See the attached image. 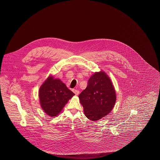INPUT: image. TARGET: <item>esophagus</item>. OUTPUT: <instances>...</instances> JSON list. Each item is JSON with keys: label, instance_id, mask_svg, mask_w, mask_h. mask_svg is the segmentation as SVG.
I'll return each instance as SVG.
<instances>
[{"label": "esophagus", "instance_id": "34e87169", "mask_svg": "<svg viewBox=\"0 0 160 160\" xmlns=\"http://www.w3.org/2000/svg\"><path fill=\"white\" fill-rule=\"evenodd\" d=\"M72 92H74L76 95H78L79 93V92L78 90H75V89H73V90H72Z\"/></svg>", "mask_w": 160, "mask_h": 160}]
</instances>
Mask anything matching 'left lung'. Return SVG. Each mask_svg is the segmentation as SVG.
I'll return each mask as SVG.
<instances>
[{
	"label": "left lung",
	"instance_id": "left-lung-1",
	"mask_svg": "<svg viewBox=\"0 0 160 160\" xmlns=\"http://www.w3.org/2000/svg\"><path fill=\"white\" fill-rule=\"evenodd\" d=\"M116 94L108 75L103 72H95L78 96L85 116L95 121L108 115L115 105Z\"/></svg>",
	"mask_w": 160,
	"mask_h": 160
}]
</instances>
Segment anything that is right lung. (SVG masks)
I'll list each match as a JSON object with an SVG mask.
<instances>
[{
	"label": "right lung",
	"instance_id": "obj_1",
	"mask_svg": "<svg viewBox=\"0 0 160 160\" xmlns=\"http://www.w3.org/2000/svg\"><path fill=\"white\" fill-rule=\"evenodd\" d=\"M74 95L60 79H54L51 75L41 85L39 90L41 107L50 117L58 116Z\"/></svg>",
	"mask_w": 160,
	"mask_h": 160
}]
</instances>
